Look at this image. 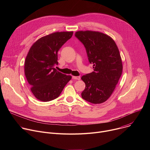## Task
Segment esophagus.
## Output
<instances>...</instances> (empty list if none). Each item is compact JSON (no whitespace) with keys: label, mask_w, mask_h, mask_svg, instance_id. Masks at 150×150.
<instances>
[{"label":"esophagus","mask_w":150,"mask_h":150,"mask_svg":"<svg viewBox=\"0 0 150 150\" xmlns=\"http://www.w3.org/2000/svg\"><path fill=\"white\" fill-rule=\"evenodd\" d=\"M72 78L73 79H75V80H79L80 79V76H72Z\"/></svg>","instance_id":"34e87169"}]
</instances>
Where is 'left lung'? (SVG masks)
<instances>
[{
    "label": "left lung",
    "instance_id": "left-lung-1",
    "mask_svg": "<svg viewBox=\"0 0 150 150\" xmlns=\"http://www.w3.org/2000/svg\"><path fill=\"white\" fill-rule=\"evenodd\" d=\"M75 36L84 46L94 69L81 77L85 83L82 98L93 104L104 103L113 93L122 73L119 49L110 37L100 32L80 31Z\"/></svg>",
    "mask_w": 150,
    "mask_h": 150
}]
</instances>
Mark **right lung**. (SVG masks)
I'll use <instances>...</instances> for the list:
<instances>
[{
  "label": "right lung",
  "instance_id": "right-lung-1",
  "mask_svg": "<svg viewBox=\"0 0 150 150\" xmlns=\"http://www.w3.org/2000/svg\"><path fill=\"white\" fill-rule=\"evenodd\" d=\"M73 32H56L35 42L26 57L25 75L33 95L42 101L57 98L72 76L54 68L58 65L59 49L70 39Z\"/></svg>",
  "mask_w": 150,
  "mask_h": 150
}]
</instances>
